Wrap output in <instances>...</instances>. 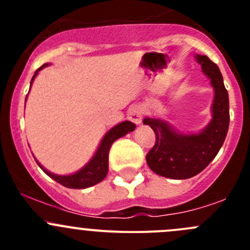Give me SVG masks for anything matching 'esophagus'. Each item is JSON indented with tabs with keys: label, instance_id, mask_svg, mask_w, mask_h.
<instances>
[{
	"label": "esophagus",
	"instance_id": "obj_1",
	"mask_svg": "<svg viewBox=\"0 0 250 250\" xmlns=\"http://www.w3.org/2000/svg\"><path fill=\"white\" fill-rule=\"evenodd\" d=\"M128 118L137 125H141V120H143V109H141V106L134 105V106L130 107L129 111H128Z\"/></svg>",
	"mask_w": 250,
	"mask_h": 250
}]
</instances>
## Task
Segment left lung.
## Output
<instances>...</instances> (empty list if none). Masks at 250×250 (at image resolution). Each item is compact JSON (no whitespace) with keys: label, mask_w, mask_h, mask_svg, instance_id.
<instances>
[{"label":"left lung","mask_w":250,"mask_h":250,"mask_svg":"<svg viewBox=\"0 0 250 250\" xmlns=\"http://www.w3.org/2000/svg\"><path fill=\"white\" fill-rule=\"evenodd\" d=\"M195 58L214 88L210 122L200 133L183 134L160 118L145 117L143 121L156 135L155 145L146 155L148 167L158 175L176 180L197 175L215 158L230 123L229 94L218 65L207 55L196 54Z\"/></svg>","instance_id":"left-lung-1"}]
</instances>
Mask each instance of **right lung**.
<instances>
[{
  "label": "right lung",
  "mask_w": 250,
  "mask_h": 250,
  "mask_svg": "<svg viewBox=\"0 0 250 250\" xmlns=\"http://www.w3.org/2000/svg\"><path fill=\"white\" fill-rule=\"evenodd\" d=\"M48 64L42 65L40 69L36 70L35 75L31 78V84L34 82L35 77L39 75V71H41L43 67H47ZM30 84V87H31ZM27 98V95H26ZM135 129V125L130 121H123V122L118 123L115 127H112L106 134L103 137L102 141H100L99 146H98V150L95 151L94 156L90 158L89 162L84 166V167L81 168L80 170H77L76 173L69 174V175H58V174L50 173L49 170H47L46 168H43V166H41V163L36 160L39 167L47 174L48 176L55 180L57 183L62 184V186L69 188H87L90 186L95 185V184L100 183L105 179L106 176L107 170H109V151L111 145L113 144V141L117 140L118 138L125 137V134H128L129 132H133Z\"/></svg>",
  "instance_id": "obj_1"
}]
</instances>
